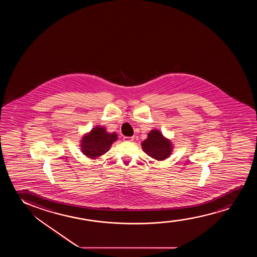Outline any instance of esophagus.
<instances>
[{
  "instance_id": "esophagus-1",
  "label": "esophagus",
  "mask_w": 257,
  "mask_h": 257,
  "mask_svg": "<svg viewBox=\"0 0 257 257\" xmlns=\"http://www.w3.org/2000/svg\"><path fill=\"white\" fill-rule=\"evenodd\" d=\"M134 140V137H123V141H133Z\"/></svg>"
}]
</instances>
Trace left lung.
Masks as SVG:
<instances>
[{"label":"left lung","mask_w":257,"mask_h":257,"mask_svg":"<svg viewBox=\"0 0 257 257\" xmlns=\"http://www.w3.org/2000/svg\"><path fill=\"white\" fill-rule=\"evenodd\" d=\"M141 147L148 156L156 161H164L169 158L173 151L172 142L164 137L159 130H152L148 133V139L142 141Z\"/></svg>","instance_id":"1"}]
</instances>
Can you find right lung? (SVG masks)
<instances>
[{
  "instance_id": "right-lung-1",
  "label": "right lung",
  "mask_w": 257,
  "mask_h": 257,
  "mask_svg": "<svg viewBox=\"0 0 257 257\" xmlns=\"http://www.w3.org/2000/svg\"><path fill=\"white\" fill-rule=\"evenodd\" d=\"M117 140L116 133L109 134L104 127L96 125L81 140V150L88 158L95 160L104 155Z\"/></svg>"
}]
</instances>
